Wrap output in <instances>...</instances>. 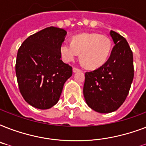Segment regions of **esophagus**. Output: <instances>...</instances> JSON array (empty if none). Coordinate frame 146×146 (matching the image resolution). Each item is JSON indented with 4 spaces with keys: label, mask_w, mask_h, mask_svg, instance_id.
<instances>
[{
    "label": "esophagus",
    "mask_w": 146,
    "mask_h": 146,
    "mask_svg": "<svg viewBox=\"0 0 146 146\" xmlns=\"http://www.w3.org/2000/svg\"><path fill=\"white\" fill-rule=\"evenodd\" d=\"M73 73H76V72L81 71V70L78 68V67H73Z\"/></svg>",
    "instance_id": "obj_1"
}]
</instances>
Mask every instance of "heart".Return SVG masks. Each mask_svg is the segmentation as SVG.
<instances>
[{
  "mask_svg": "<svg viewBox=\"0 0 146 146\" xmlns=\"http://www.w3.org/2000/svg\"><path fill=\"white\" fill-rule=\"evenodd\" d=\"M111 50V38L98 33H82L75 35L71 43L64 42L60 47V54L64 61H72L78 53H80V61L89 69L98 68L105 64Z\"/></svg>",
  "mask_w": 146,
  "mask_h": 146,
  "instance_id": "obj_1",
  "label": "heart"
}]
</instances>
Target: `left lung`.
Here are the masks:
<instances>
[{
    "label": "left lung",
    "mask_w": 146,
    "mask_h": 146,
    "mask_svg": "<svg viewBox=\"0 0 146 146\" xmlns=\"http://www.w3.org/2000/svg\"><path fill=\"white\" fill-rule=\"evenodd\" d=\"M114 46L106 63L85 74L83 95L88 106L98 113L117 111L127 98L134 76L133 57L127 40L110 32Z\"/></svg>",
    "instance_id": "left-lung-1"
}]
</instances>
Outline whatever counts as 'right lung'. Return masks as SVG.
I'll use <instances>...</instances> for the list:
<instances>
[{
  "mask_svg": "<svg viewBox=\"0 0 146 146\" xmlns=\"http://www.w3.org/2000/svg\"><path fill=\"white\" fill-rule=\"evenodd\" d=\"M66 32L50 26L30 35L17 52L16 74L19 92L28 104L45 110L57 104L73 68L60 60Z\"/></svg>",
  "mask_w": 146,
  "mask_h": 146,
  "instance_id": "1",
  "label": "right lung"
}]
</instances>
